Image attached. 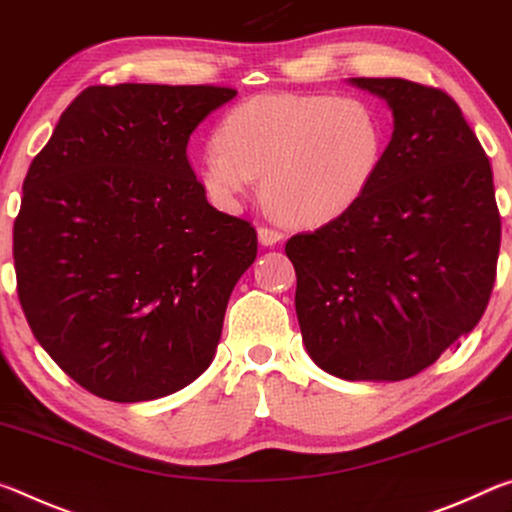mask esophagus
I'll list each match as a JSON object with an SVG mask.
<instances>
[{
  "instance_id": "obj_1",
  "label": "esophagus",
  "mask_w": 512,
  "mask_h": 512,
  "mask_svg": "<svg viewBox=\"0 0 512 512\" xmlns=\"http://www.w3.org/2000/svg\"><path fill=\"white\" fill-rule=\"evenodd\" d=\"M258 240H261V245L272 247V245H276V242L283 240V231L274 229V226L261 224V226H258Z\"/></svg>"
}]
</instances>
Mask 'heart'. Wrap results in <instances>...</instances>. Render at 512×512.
Wrapping results in <instances>:
<instances>
[{
	"label": "heart",
	"instance_id": "b5f03b06",
	"mask_svg": "<svg viewBox=\"0 0 512 512\" xmlns=\"http://www.w3.org/2000/svg\"><path fill=\"white\" fill-rule=\"evenodd\" d=\"M199 158L217 206L236 208L263 174L276 213L317 226L351 211L379 177L388 129L379 108L351 95H258L233 106Z\"/></svg>",
	"mask_w": 512,
	"mask_h": 512
}]
</instances>
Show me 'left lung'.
<instances>
[{"label": "left lung", "instance_id": "8db88e82", "mask_svg": "<svg viewBox=\"0 0 512 512\" xmlns=\"http://www.w3.org/2000/svg\"><path fill=\"white\" fill-rule=\"evenodd\" d=\"M395 115L379 177L345 215L286 242L308 356L347 381H401L460 347L501 242L492 167L445 90L351 79Z\"/></svg>", "mask_w": 512, "mask_h": 512}]
</instances>
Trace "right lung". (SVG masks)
Instances as JSON below:
<instances>
[{
	"label": "right lung",
	"mask_w": 512,
	"mask_h": 512,
	"mask_svg": "<svg viewBox=\"0 0 512 512\" xmlns=\"http://www.w3.org/2000/svg\"><path fill=\"white\" fill-rule=\"evenodd\" d=\"M226 86H90L22 183L18 297L36 340L92 395L133 404L211 365L256 229L220 213L188 161Z\"/></svg>",
	"instance_id": "obj_1"
}]
</instances>
